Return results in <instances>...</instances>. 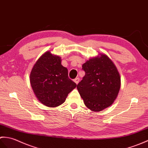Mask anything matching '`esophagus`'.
<instances>
[{"mask_svg":"<svg viewBox=\"0 0 148 148\" xmlns=\"http://www.w3.org/2000/svg\"><path fill=\"white\" fill-rule=\"evenodd\" d=\"M74 82H75V84H78V83H79V82H80V78H75V79L74 80Z\"/></svg>","mask_w":148,"mask_h":148,"instance_id":"esophagus-1","label":"esophagus"}]
</instances>
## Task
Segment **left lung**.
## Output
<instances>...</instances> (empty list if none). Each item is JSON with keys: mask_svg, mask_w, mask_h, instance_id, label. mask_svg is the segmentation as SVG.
Returning a JSON list of instances; mask_svg holds the SVG:
<instances>
[{"mask_svg": "<svg viewBox=\"0 0 148 148\" xmlns=\"http://www.w3.org/2000/svg\"><path fill=\"white\" fill-rule=\"evenodd\" d=\"M82 69L85 76L77 88L85 106L94 112L110 106L116 99L121 84L113 62L107 55L99 54L85 62Z\"/></svg>", "mask_w": 148, "mask_h": 148, "instance_id": "8db88e82", "label": "left lung"}]
</instances>
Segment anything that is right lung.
Segmentation results:
<instances>
[{
	"label": "right lung",
	"mask_w": 148,
	"mask_h": 148,
	"mask_svg": "<svg viewBox=\"0 0 148 148\" xmlns=\"http://www.w3.org/2000/svg\"><path fill=\"white\" fill-rule=\"evenodd\" d=\"M31 86L41 103L48 107L60 106L77 84L68 77V69L61 58L45 52L34 64L29 76Z\"/></svg>",
	"instance_id": "right-lung-1"
}]
</instances>
